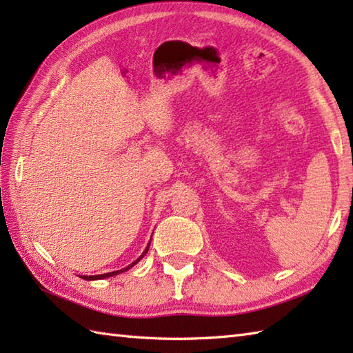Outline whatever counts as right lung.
Here are the masks:
<instances>
[{
  "label": "right lung",
  "mask_w": 353,
  "mask_h": 353,
  "mask_svg": "<svg viewBox=\"0 0 353 353\" xmlns=\"http://www.w3.org/2000/svg\"><path fill=\"white\" fill-rule=\"evenodd\" d=\"M148 247H150V243H148V245H147V249L142 252V254L141 256L134 261V262H132L130 265H127L125 268H123V270H117V272H110V273H104V274H95V276H80L81 279H85V281H97V279H106V277H110V276H117V274H119V273H124V272H127V270L129 268H132L134 264H138V262L145 256V253L148 252Z\"/></svg>",
  "instance_id": "obj_1"
}]
</instances>
